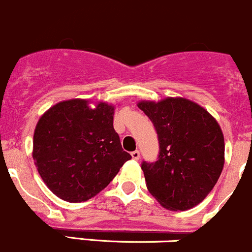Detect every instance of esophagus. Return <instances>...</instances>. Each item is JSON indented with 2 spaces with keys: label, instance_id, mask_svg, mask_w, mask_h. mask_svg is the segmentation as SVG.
<instances>
[{
  "label": "esophagus",
  "instance_id": "34e87169",
  "mask_svg": "<svg viewBox=\"0 0 252 252\" xmlns=\"http://www.w3.org/2000/svg\"><path fill=\"white\" fill-rule=\"evenodd\" d=\"M131 157H133V159H140V152L139 151H134V152H131Z\"/></svg>",
  "mask_w": 252,
  "mask_h": 252
}]
</instances>
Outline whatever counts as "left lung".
Instances as JSON below:
<instances>
[{
    "instance_id": "left-lung-1",
    "label": "left lung",
    "mask_w": 252,
    "mask_h": 252,
    "mask_svg": "<svg viewBox=\"0 0 252 252\" xmlns=\"http://www.w3.org/2000/svg\"><path fill=\"white\" fill-rule=\"evenodd\" d=\"M159 140L155 163L141 165L148 192L163 208L185 211L205 199L224 165V137L205 108L186 97L141 100Z\"/></svg>"
}]
</instances>
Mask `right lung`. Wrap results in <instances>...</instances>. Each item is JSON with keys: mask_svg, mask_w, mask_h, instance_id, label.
Instances as JSON below:
<instances>
[{"mask_svg": "<svg viewBox=\"0 0 252 252\" xmlns=\"http://www.w3.org/2000/svg\"><path fill=\"white\" fill-rule=\"evenodd\" d=\"M63 100L38 119L32 157L47 187L60 199L81 203L110 184L131 156L113 129L115 106Z\"/></svg>", "mask_w": 252, "mask_h": 252, "instance_id": "add662e5", "label": "right lung"}]
</instances>
